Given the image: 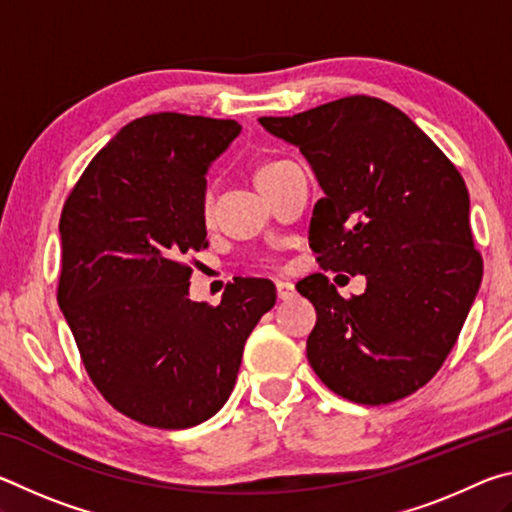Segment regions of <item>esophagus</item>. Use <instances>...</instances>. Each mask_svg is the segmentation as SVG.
Instances as JSON below:
<instances>
[{"label": "esophagus", "mask_w": 512, "mask_h": 512, "mask_svg": "<svg viewBox=\"0 0 512 512\" xmlns=\"http://www.w3.org/2000/svg\"><path fill=\"white\" fill-rule=\"evenodd\" d=\"M275 289H277V298H280V300L296 298V287H293L291 282H277Z\"/></svg>", "instance_id": "34e87169"}]
</instances>
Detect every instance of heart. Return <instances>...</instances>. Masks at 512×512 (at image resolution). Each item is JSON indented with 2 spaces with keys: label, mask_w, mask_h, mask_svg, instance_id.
<instances>
[{
  "label": "heart",
  "mask_w": 512,
  "mask_h": 512,
  "mask_svg": "<svg viewBox=\"0 0 512 512\" xmlns=\"http://www.w3.org/2000/svg\"><path fill=\"white\" fill-rule=\"evenodd\" d=\"M284 162H287V160H275V162H266V164H262V167L257 169V176H255V178L259 180L262 176H266V173H271L273 169L280 167V164H284ZM212 212H214V194H212V192H207V194H205V198H203V216H205L207 221L212 219Z\"/></svg>",
  "instance_id": "1"
}]
</instances>
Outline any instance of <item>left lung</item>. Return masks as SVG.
<instances>
[{"label":"left lung","instance_id":"1","mask_svg":"<svg viewBox=\"0 0 512 512\" xmlns=\"http://www.w3.org/2000/svg\"><path fill=\"white\" fill-rule=\"evenodd\" d=\"M259 124L300 146L323 187L309 225L318 264L368 280L352 298L323 273L296 284L318 316L311 368L357 404L415 393L452 352L483 275L463 176L400 108L368 94Z\"/></svg>","mask_w":512,"mask_h":512}]
</instances>
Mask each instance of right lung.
I'll return each mask as SVG.
<instances>
[{"mask_svg": "<svg viewBox=\"0 0 512 512\" xmlns=\"http://www.w3.org/2000/svg\"><path fill=\"white\" fill-rule=\"evenodd\" d=\"M239 131L235 119L180 112L135 119L94 155L60 214L58 305L103 400L146 427L212 418L275 305L259 277L225 287L219 307L187 296V257L207 248L205 171Z\"/></svg>", "mask_w": 512, "mask_h": 512, "instance_id": "add662e5", "label": "right lung"}]
</instances>
